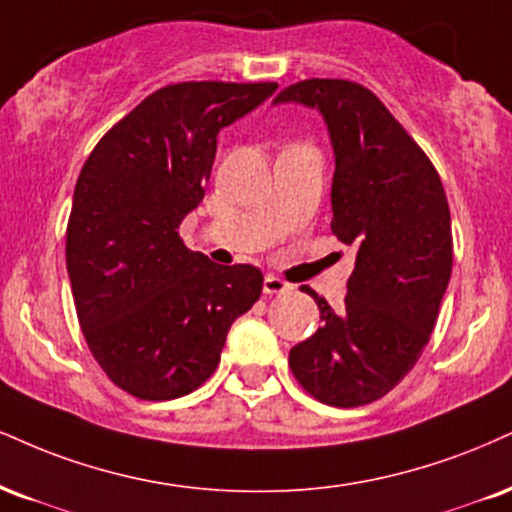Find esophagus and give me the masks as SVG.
I'll list each match as a JSON object with an SVG mask.
<instances>
[{"mask_svg":"<svg viewBox=\"0 0 512 512\" xmlns=\"http://www.w3.org/2000/svg\"><path fill=\"white\" fill-rule=\"evenodd\" d=\"M288 291H293V286L288 281H283L274 274L264 276V293L267 295H279V293H288Z\"/></svg>","mask_w":512,"mask_h":512,"instance_id":"esophagus-1","label":"esophagus"}]
</instances>
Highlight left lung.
I'll return each instance as SVG.
<instances>
[{
	"label": "left lung",
	"mask_w": 512,
	"mask_h": 512,
	"mask_svg": "<svg viewBox=\"0 0 512 512\" xmlns=\"http://www.w3.org/2000/svg\"><path fill=\"white\" fill-rule=\"evenodd\" d=\"M274 102L317 107L336 155L331 231L355 245L341 310L310 286L322 326L291 348L298 384L334 408L386 396L420 360L453 269L451 212L432 159L365 85L307 78Z\"/></svg>",
	"instance_id": "obj_1"
}]
</instances>
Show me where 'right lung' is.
Here are the masks:
<instances>
[{"label":"right lung","instance_id":"right-lung-1","mask_svg":"<svg viewBox=\"0 0 512 512\" xmlns=\"http://www.w3.org/2000/svg\"><path fill=\"white\" fill-rule=\"evenodd\" d=\"M276 83L186 80L147 95L85 159L66 226L73 303L102 372L140 400L200 389L262 295L252 264L209 262L178 226L200 205L217 135Z\"/></svg>","mask_w":512,"mask_h":512}]
</instances>
